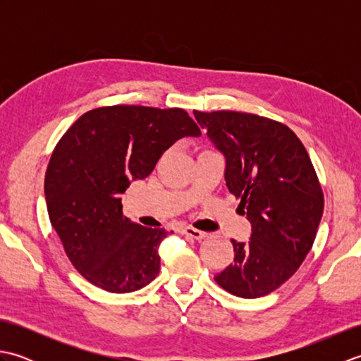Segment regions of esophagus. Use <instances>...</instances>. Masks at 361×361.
Segmentation results:
<instances>
[{"label": "esophagus", "mask_w": 361, "mask_h": 361, "mask_svg": "<svg viewBox=\"0 0 361 361\" xmlns=\"http://www.w3.org/2000/svg\"><path fill=\"white\" fill-rule=\"evenodd\" d=\"M180 233H181V234H185V235H188V237H192V239H195V240H202V239H204V237H206V233L200 231V229L190 228V226L181 228V229H180Z\"/></svg>", "instance_id": "1"}]
</instances>
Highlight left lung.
Instances as JSON below:
<instances>
[{
	"mask_svg": "<svg viewBox=\"0 0 361 361\" xmlns=\"http://www.w3.org/2000/svg\"><path fill=\"white\" fill-rule=\"evenodd\" d=\"M194 116L225 157L226 186L251 224L250 240H231L234 262L214 279L235 296H265L295 274L315 240L324 209L315 169L281 122L239 111Z\"/></svg>",
	"mask_w": 361,
	"mask_h": 361,
	"instance_id": "left-lung-1",
	"label": "left lung"
}]
</instances>
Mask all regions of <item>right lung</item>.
Masks as SVG:
<instances>
[{
    "label": "right lung",
    "mask_w": 361,
    "mask_h": 361,
    "mask_svg": "<svg viewBox=\"0 0 361 361\" xmlns=\"http://www.w3.org/2000/svg\"><path fill=\"white\" fill-rule=\"evenodd\" d=\"M202 132L181 109L113 105L87 111L54 149L44 176L52 228L83 278L110 293H130L159 273L164 228L122 214L121 194L144 180L161 155Z\"/></svg>",
    "instance_id": "1"
}]
</instances>
